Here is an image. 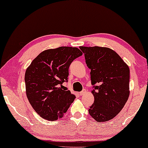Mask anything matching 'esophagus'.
<instances>
[{"mask_svg": "<svg viewBox=\"0 0 148 148\" xmlns=\"http://www.w3.org/2000/svg\"><path fill=\"white\" fill-rule=\"evenodd\" d=\"M85 93H86V90H84H84H83L81 92H80L79 94L81 96H82V95H84V94H85Z\"/></svg>", "mask_w": 148, "mask_h": 148, "instance_id": "esophagus-1", "label": "esophagus"}]
</instances>
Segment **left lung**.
I'll return each instance as SVG.
<instances>
[{"label":"left lung","mask_w":148,"mask_h":148,"mask_svg":"<svg viewBox=\"0 0 148 148\" xmlns=\"http://www.w3.org/2000/svg\"><path fill=\"white\" fill-rule=\"evenodd\" d=\"M90 69L94 103L89 114L98 122L112 119L129 96L130 70L114 50L106 47H80ZM97 85L96 86L95 84Z\"/></svg>","instance_id":"left-lung-1"}]
</instances>
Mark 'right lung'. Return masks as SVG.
<instances>
[{
  "mask_svg": "<svg viewBox=\"0 0 148 148\" xmlns=\"http://www.w3.org/2000/svg\"><path fill=\"white\" fill-rule=\"evenodd\" d=\"M83 55L75 47H61L45 50L33 60L25 74L26 94L41 117L56 121L66 113L75 98L62 85L68 81L69 67Z\"/></svg>",
  "mask_w": 148,
  "mask_h": 148,
  "instance_id": "add662e5",
  "label": "right lung"
}]
</instances>
